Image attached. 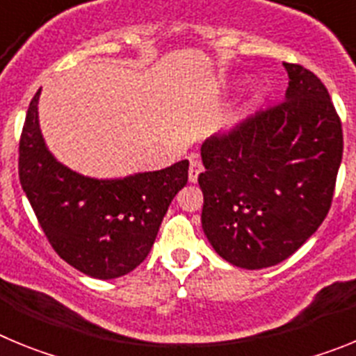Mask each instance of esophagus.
Listing matches in <instances>:
<instances>
[{"instance_id":"obj_1","label":"esophagus","mask_w":356,"mask_h":356,"mask_svg":"<svg viewBox=\"0 0 356 356\" xmlns=\"http://www.w3.org/2000/svg\"><path fill=\"white\" fill-rule=\"evenodd\" d=\"M203 172V165H201L200 160L196 156H191V168H188V181L191 184H196L197 176Z\"/></svg>"}]
</instances>
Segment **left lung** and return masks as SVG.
<instances>
[{
    "label": "left lung",
    "mask_w": 356,
    "mask_h": 356,
    "mask_svg": "<svg viewBox=\"0 0 356 356\" xmlns=\"http://www.w3.org/2000/svg\"><path fill=\"white\" fill-rule=\"evenodd\" d=\"M285 102L201 144V226L219 257L242 269L284 262L332 205L342 127L323 81L298 64Z\"/></svg>",
    "instance_id": "left-lung-1"
}]
</instances>
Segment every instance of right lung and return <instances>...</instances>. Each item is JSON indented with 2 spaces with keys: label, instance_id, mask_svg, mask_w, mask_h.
<instances>
[{
  "label": "right lung",
  "instance_id": "add662e5",
  "mask_svg": "<svg viewBox=\"0 0 356 356\" xmlns=\"http://www.w3.org/2000/svg\"><path fill=\"white\" fill-rule=\"evenodd\" d=\"M33 96L19 140V180L53 250L92 278L128 275L144 262L172 197L187 185L188 160L160 171L99 180L53 156Z\"/></svg>",
  "mask_w": 356,
  "mask_h": 356
}]
</instances>
